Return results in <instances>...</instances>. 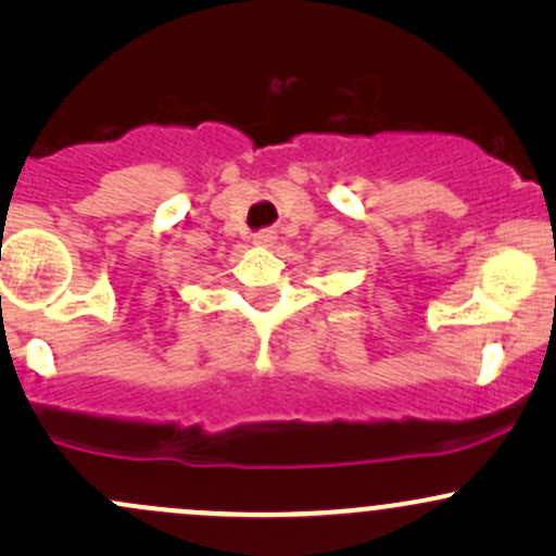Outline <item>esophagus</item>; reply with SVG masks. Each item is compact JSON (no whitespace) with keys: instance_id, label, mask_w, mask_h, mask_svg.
Listing matches in <instances>:
<instances>
[{"instance_id":"obj_1","label":"esophagus","mask_w":556,"mask_h":556,"mask_svg":"<svg viewBox=\"0 0 556 556\" xmlns=\"http://www.w3.org/2000/svg\"><path fill=\"white\" fill-rule=\"evenodd\" d=\"M274 240H277V232H274V229H258V232L253 235V242L261 248L274 245Z\"/></svg>"}]
</instances>
